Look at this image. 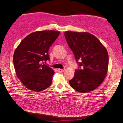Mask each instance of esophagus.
<instances>
[{"label":"esophagus","instance_id":"34e87169","mask_svg":"<svg viewBox=\"0 0 123 123\" xmlns=\"http://www.w3.org/2000/svg\"><path fill=\"white\" fill-rule=\"evenodd\" d=\"M57 70H58V71H59V73H63L64 71V69H59Z\"/></svg>","mask_w":123,"mask_h":123}]
</instances>
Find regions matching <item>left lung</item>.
Wrapping results in <instances>:
<instances>
[{"mask_svg":"<svg viewBox=\"0 0 123 123\" xmlns=\"http://www.w3.org/2000/svg\"><path fill=\"white\" fill-rule=\"evenodd\" d=\"M64 36L82 69L75 70L69 81L70 86L79 92H90L98 87L106 77L109 55L105 47L94 35L88 32L66 31ZM81 59V62L78 60Z\"/></svg>","mask_w":123,"mask_h":123,"instance_id":"left-lung-1","label":"left lung"}]
</instances>
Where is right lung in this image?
<instances>
[{"label": "right lung", "mask_w": 123, "mask_h": 123, "mask_svg": "<svg viewBox=\"0 0 123 123\" xmlns=\"http://www.w3.org/2000/svg\"><path fill=\"white\" fill-rule=\"evenodd\" d=\"M60 34L42 31L31 33L22 40L13 55L15 73L26 88L35 92L50 86L54 71L43 63L49 60L48 50Z\"/></svg>", "instance_id": "1"}]
</instances>
